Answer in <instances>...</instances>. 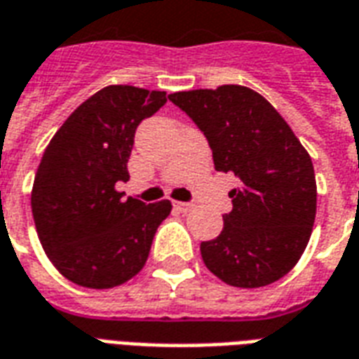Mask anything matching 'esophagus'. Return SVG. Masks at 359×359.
I'll list each match as a JSON object with an SVG mask.
<instances>
[{
  "instance_id": "obj_1",
  "label": "esophagus",
  "mask_w": 359,
  "mask_h": 359,
  "mask_svg": "<svg viewBox=\"0 0 359 359\" xmlns=\"http://www.w3.org/2000/svg\"><path fill=\"white\" fill-rule=\"evenodd\" d=\"M172 207L180 211V213H188V211H192L194 203H187V201H172Z\"/></svg>"
}]
</instances>
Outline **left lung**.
I'll use <instances>...</instances> for the list:
<instances>
[{
	"mask_svg": "<svg viewBox=\"0 0 359 359\" xmlns=\"http://www.w3.org/2000/svg\"><path fill=\"white\" fill-rule=\"evenodd\" d=\"M213 150L215 169L233 172L222 232L201 241L205 266L228 285L264 287L299 262L316 219L310 154L266 98L243 85L169 95Z\"/></svg>",
	"mask_w": 359,
	"mask_h": 359,
	"instance_id": "left-lung-1",
	"label": "left lung"
}]
</instances>
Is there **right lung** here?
Wrapping results in <instances>:
<instances>
[{"label":"right lung","mask_w":359,"mask_h":359,"mask_svg":"<svg viewBox=\"0 0 359 359\" xmlns=\"http://www.w3.org/2000/svg\"><path fill=\"white\" fill-rule=\"evenodd\" d=\"M167 102L165 91L108 85L68 116L39 161L32 187L38 238L66 280L118 287L146 264L171 201L123 200L135 131Z\"/></svg>","instance_id":"1"}]
</instances>
